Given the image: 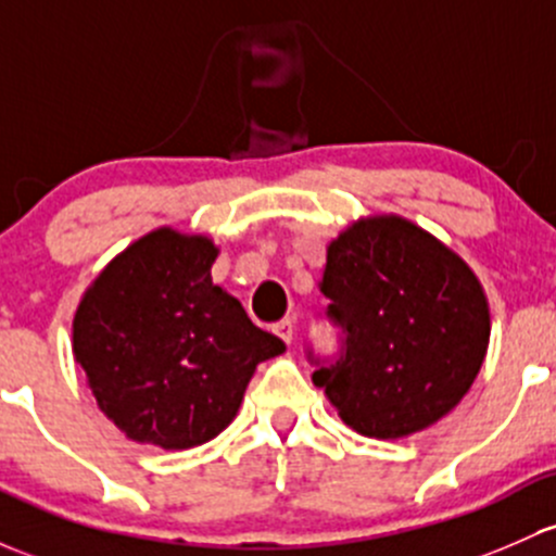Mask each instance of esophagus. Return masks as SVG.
<instances>
[{
  "label": "esophagus",
  "mask_w": 556,
  "mask_h": 556,
  "mask_svg": "<svg viewBox=\"0 0 556 556\" xmlns=\"http://www.w3.org/2000/svg\"><path fill=\"white\" fill-rule=\"evenodd\" d=\"M274 332H277L279 338H282L285 343H293L295 341V325H293V319H279L277 325H274Z\"/></svg>",
  "instance_id": "esophagus-1"
}]
</instances>
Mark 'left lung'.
Returning <instances> with one entry per match:
<instances>
[{"instance_id":"left-lung-1","label":"left lung","mask_w":556,"mask_h":556,"mask_svg":"<svg viewBox=\"0 0 556 556\" xmlns=\"http://www.w3.org/2000/svg\"><path fill=\"white\" fill-rule=\"evenodd\" d=\"M319 290L346 352L314 383L356 434L410 437L464 400L488 354L490 306L434 233L402 215L354 220L327 244Z\"/></svg>"}]
</instances>
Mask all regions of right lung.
I'll return each mask as SVG.
<instances>
[{"mask_svg":"<svg viewBox=\"0 0 556 556\" xmlns=\"http://www.w3.org/2000/svg\"><path fill=\"white\" fill-rule=\"evenodd\" d=\"M215 258L210 237L162 226L122 250L81 295L74 359L127 440L204 445L237 416L255 367L285 352L213 285Z\"/></svg>","mask_w":556,"mask_h":556,"instance_id":"1","label":"right lung"}]
</instances>
